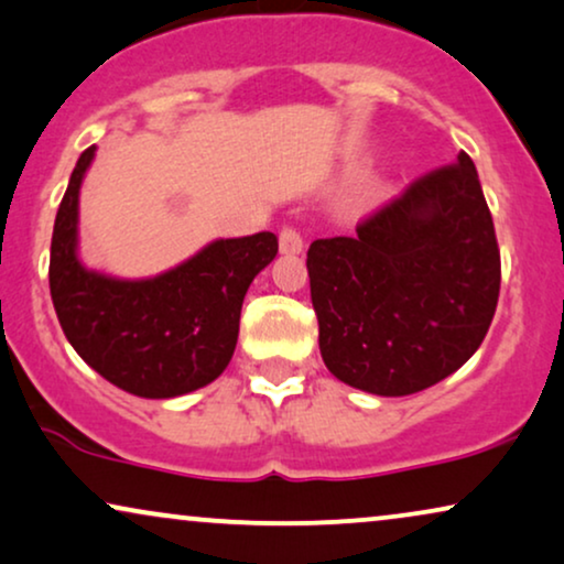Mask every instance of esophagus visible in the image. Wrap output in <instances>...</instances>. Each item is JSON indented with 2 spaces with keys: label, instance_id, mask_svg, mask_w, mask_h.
<instances>
[{
  "label": "esophagus",
  "instance_id": "34e87169",
  "mask_svg": "<svg viewBox=\"0 0 564 564\" xmlns=\"http://www.w3.org/2000/svg\"><path fill=\"white\" fill-rule=\"evenodd\" d=\"M278 247H281V254H299L304 249V241L296 229L283 226L281 234H278Z\"/></svg>",
  "mask_w": 564,
  "mask_h": 564
}]
</instances>
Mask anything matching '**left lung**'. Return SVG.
Here are the masks:
<instances>
[{"mask_svg": "<svg viewBox=\"0 0 564 564\" xmlns=\"http://www.w3.org/2000/svg\"><path fill=\"white\" fill-rule=\"evenodd\" d=\"M325 367L375 395H411L481 346L500 296V247L466 153L306 252Z\"/></svg>", "mask_w": 564, "mask_h": 564, "instance_id": "obj_1", "label": "left lung"}]
</instances>
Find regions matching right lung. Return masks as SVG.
Listing matches in <instances>:
<instances>
[{
	"mask_svg": "<svg viewBox=\"0 0 564 564\" xmlns=\"http://www.w3.org/2000/svg\"><path fill=\"white\" fill-rule=\"evenodd\" d=\"M96 145L69 176L54 220L48 289L67 340L104 380L140 398H176L229 367L249 283L278 252L275 234L216 239L142 281L88 270L77 258V203Z\"/></svg>",
	"mask_w": 564,
	"mask_h": 564,
	"instance_id": "add662e5",
	"label": "right lung"
}]
</instances>
